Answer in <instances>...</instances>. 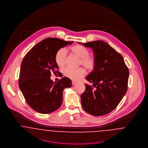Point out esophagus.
<instances>
[{
	"mask_svg": "<svg viewBox=\"0 0 148 148\" xmlns=\"http://www.w3.org/2000/svg\"><path fill=\"white\" fill-rule=\"evenodd\" d=\"M72 85H76V84H77V82H76V81H72Z\"/></svg>",
	"mask_w": 148,
	"mask_h": 148,
	"instance_id": "obj_1",
	"label": "esophagus"
}]
</instances>
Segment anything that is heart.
<instances>
[{"label":"heart","mask_w":148,"mask_h":148,"mask_svg":"<svg viewBox=\"0 0 148 148\" xmlns=\"http://www.w3.org/2000/svg\"><path fill=\"white\" fill-rule=\"evenodd\" d=\"M71 52L80 58L79 64L82 65L88 71L93 70L96 65V60L92 56H90L89 51L81 45H75L71 48ZM67 60V53L65 48H61L56 52L55 55V60L56 63L59 67H63ZM65 76L70 78L73 80H78L84 77L85 71L81 68L73 69L67 67L63 71Z\"/></svg>","instance_id":"heart-1"}]
</instances>
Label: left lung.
Wrapping results in <instances>:
<instances>
[{
  "label": "left lung",
  "mask_w": 148,
  "mask_h": 148,
  "mask_svg": "<svg viewBox=\"0 0 148 148\" xmlns=\"http://www.w3.org/2000/svg\"><path fill=\"white\" fill-rule=\"evenodd\" d=\"M92 48L96 65L86 77L92 86L85 84L81 95L83 109L88 114L102 116L115 109L127 91L129 71L123 56L106 42L95 40L82 44Z\"/></svg>",
  "instance_id": "obj_1"
}]
</instances>
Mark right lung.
Here are the masks:
<instances>
[{
    "label": "right lung",
    "mask_w": 148,
    "mask_h": 148,
    "mask_svg": "<svg viewBox=\"0 0 148 148\" xmlns=\"http://www.w3.org/2000/svg\"><path fill=\"white\" fill-rule=\"evenodd\" d=\"M73 42L57 38L40 41L25 55L21 64L19 86L29 106L40 114H50L63 102V91L72 86L70 78L62 77L55 83L51 79L52 72L60 73L56 63L57 51Z\"/></svg>",
    "instance_id": "1"
}]
</instances>
